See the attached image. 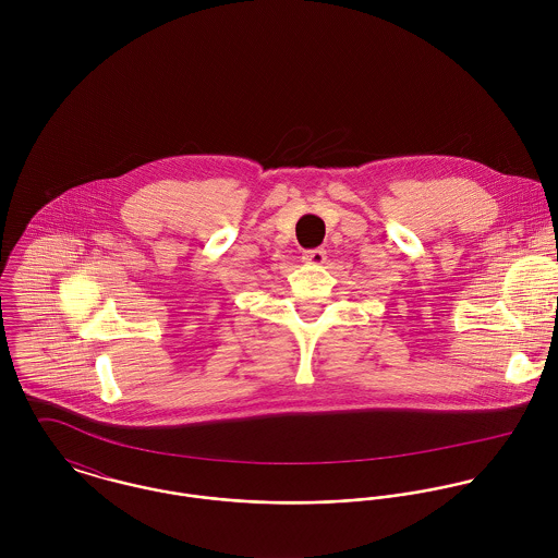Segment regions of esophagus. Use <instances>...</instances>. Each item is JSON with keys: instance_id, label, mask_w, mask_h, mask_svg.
<instances>
[{"instance_id": "1", "label": "esophagus", "mask_w": 558, "mask_h": 558, "mask_svg": "<svg viewBox=\"0 0 558 558\" xmlns=\"http://www.w3.org/2000/svg\"><path fill=\"white\" fill-rule=\"evenodd\" d=\"M303 259H305V264H310V266H322V264L326 262V251H324V248L305 251V253H303Z\"/></svg>"}]
</instances>
